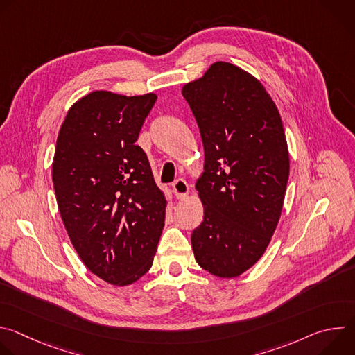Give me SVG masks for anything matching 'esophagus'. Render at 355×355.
Returning a JSON list of instances; mask_svg holds the SVG:
<instances>
[{
	"mask_svg": "<svg viewBox=\"0 0 355 355\" xmlns=\"http://www.w3.org/2000/svg\"><path fill=\"white\" fill-rule=\"evenodd\" d=\"M173 189H174V193L178 199H184L188 193H189V185L185 180L182 178H178L174 184H173Z\"/></svg>",
	"mask_w": 355,
	"mask_h": 355,
	"instance_id": "1",
	"label": "esophagus"
}]
</instances>
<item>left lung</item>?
Returning <instances> with one entry per match:
<instances>
[{"mask_svg":"<svg viewBox=\"0 0 355 355\" xmlns=\"http://www.w3.org/2000/svg\"><path fill=\"white\" fill-rule=\"evenodd\" d=\"M182 95L205 151L193 256L212 275L236 278L263 257L281 218L289 177L281 115L254 76L226 62L187 83Z\"/></svg>","mask_w":355,"mask_h":355,"instance_id":"left-lung-1","label":"left lung"}]
</instances>
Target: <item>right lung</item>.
<instances>
[{"instance_id": "right-lung-1", "label": "right lung", "mask_w": 355, "mask_h": 355, "mask_svg": "<svg viewBox=\"0 0 355 355\" xmlns=\"http://www.w3.org/2000/svg\"><path fill=\"white\" fill-rule=\"evenodd\" d=\"M157 95L92 91L60 128L52 178L62 220L84 266L125 286L153 264L167 199L136 143Z\"/></svg>"}]
</instances>
